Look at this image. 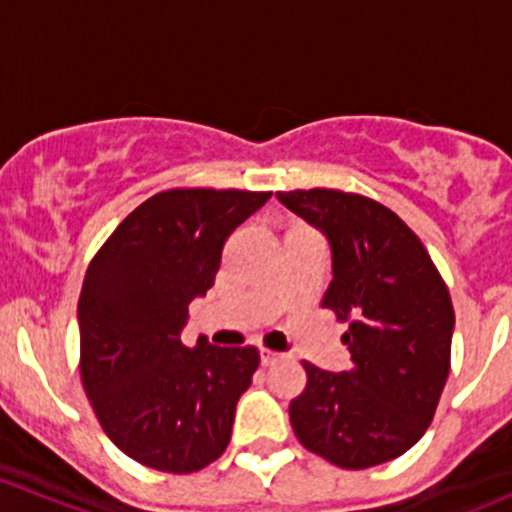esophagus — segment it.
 <instances>
[{"label": "esophagus", "mask_w": 512, "mask_h": 512, "mask_svg": "<svg viewBox=\"0 0 512 512\" xmlns=\"http://www.w3.org/2000/svg\"><path fill=\"white\" fill-rule=\"evenodd\" d=\"M277 359H280V354L272 352V349H265V347L260 349V361H262V366H270L272 361H277Z\"/></svg>", "instance_id": "esophagus-1"}]
</instances>
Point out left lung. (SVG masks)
Segmentation results:
<instances>
[{
    "label": "left lung",
    "mask_w": 512,
    "mask_h": 512,
    "mask_svg": "<svg viewBox=\"0 0 512 512\" xmlns=\"http://www.w3.org/2000/svg\"><path fill=\"white\" fill-rule=\"evenodd\" d=\"M277 198L317 225L332 247L322 307L337 322L352 369L312 361L289 404L294 436L347 471L404 456L431 426L451 371L453 304L423 242L394 210L334 188L280 190Z\"/></svg>",
    "instance_id": "1"
}]
</instances>
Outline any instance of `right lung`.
Instances as JSON below:
<instances>
[{"instance_id":"add662e5","label":"right lung","mask_w":512,"mask_h":512,"mask_svg":"<svg viewBox=\"0 0 512 512\" xmlns=\"http://www.w3.org/2000/svg\"><path fill=\"white\" fill-rule=\"evenodd\" d=\"M272 193L170 188L108 235L79 297L81 384L106 436L153 471L195 473L230 443L255 347L180 342L188 307L215 285L230 232Z\"/></svg>"}]
</instances>
